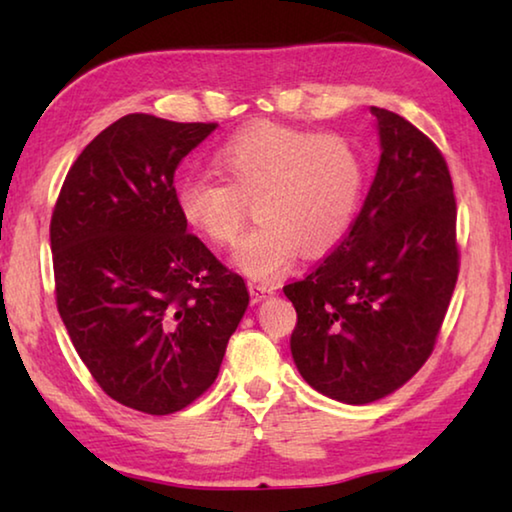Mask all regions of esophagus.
<instances>
[{
	"label": "esophagus",
	"instance_id": "obj_1",
	"mask_svg": "<svg viewBox=\"0 0 512 512\" xmlns=\"http://www.w3.org/2000/svg\"><path fill=\"white\" fill-rule=\"evenodd\" d=\"M248 291H250V300H253V305H257V302H262L275 293L273 287H268V284H259V282H248Z\"/></svg>",
	"mask_w": 512,
	"mask_h": 512
}]
</instances>
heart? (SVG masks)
<instances>
[{
    "label": "heart",
    "instance_id": "obj_1",
    "mask_svg": "<svg viewBox=\"0 0 512 512\" xmlns=\"http://www.w3.org/2000/svg\"><path fill=\"white\" fill-rule=\"evenodd\" d=\"M212 178H189L176 192L183 221L214 246H230L244 228L248 203L259 221L239 241L232 262L253 280L271 282L296 257H320L348 235L366 167L339 135L255 124L214 155Z\"/></svg>",
    "mask_w": 512,
    "mask_h": 512
}]
</instances>
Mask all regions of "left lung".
Segmentation results:
<instances>
[{
	"label": "left lung",
	"instance_id": "left-lung-1",
	"mask_svg": "<svg viewBox=\"0 0 512 512\" xmlns=\"http://www.w3.org/2000/svg\"><path fill=\"white\" fill-rule=\"evenodd\" d=\"M377 117L379 164L352 228L305 280L284 287L296 368L343 404H370L429 359L458 277L447 162L411 121Z\"/></svg>",
	"mask_w": 512,
	"mask_h": 512
}]
</instances>
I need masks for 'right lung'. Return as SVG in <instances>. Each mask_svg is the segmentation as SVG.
I'll return each instance as SVG.
<instances>
[{
	"mask_svg": "<svg viewBox=\"0 0 512 512\" xmlns=\"http://www.w3.org/2000/svg\"><path fill=\"white\" fill-rule=\"evenodd\" d=\"M216 124L126 115L85 146L51 216L56 305L112 400L169 415L201 397L248 309L244 277L178 212L173 173Z\"/></svg>",
	"mask_w": 512,
	"mask_h": 512,
	"instance_id": "right-lung-1",
	"label": "right lung"
}]
</instances>
